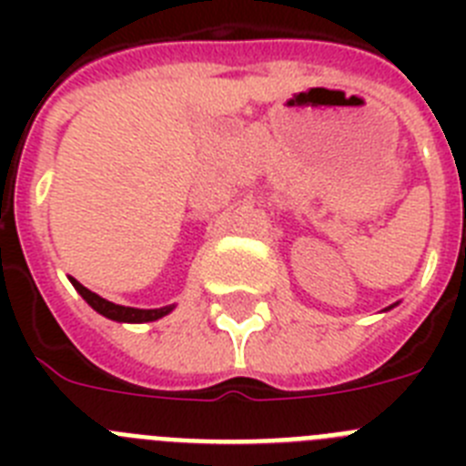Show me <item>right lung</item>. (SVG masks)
Masks as SVG:
<instances>
[{"mask_svg": "<svg viewBox=\"0 0 466 466\" xmlns=\"http://www.w3.org/2000/svg\"><path fill=\"white\" fill-rule=\"evenodd\" d=\"M74 289L79 291L81 296H84V300L88 303L93 310H97L100 315L109 317V319H114V322H133V324H142V322H156V319H160V317H166L167 312L172 310L175 306H166V308H154V310H142V308H126V306H116V303H111V300L102 299V296H97L95 291L86 289L84 284L76 282V279H72Z\"/></svg>", "mask_w": 466, "mask_h": 466, "instance_id": "add662e5", "label": "right lung"}]
</instances>
